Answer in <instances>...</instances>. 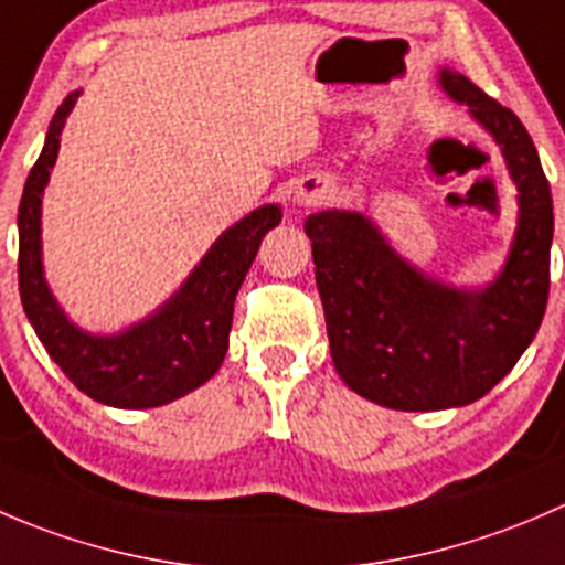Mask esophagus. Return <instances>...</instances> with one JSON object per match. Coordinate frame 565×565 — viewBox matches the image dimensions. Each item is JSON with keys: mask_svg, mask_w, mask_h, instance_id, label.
<instances>
[{"mask_svg": "<svg viewBox=\"0 0 565 565\" xmlns=\"http://www.w3.org/2000/svg\"><path fill=\"white\" fill-rule=\"evenodd\" d=\"M332 183L327 181H307L305 186L299 189V194H296V200H299L301 205H323L332 200Z\"/></svg>", "mask_w": 565, "mask_h": 565, "instance_id": "34e87169", "label": "esophagus"}]
</instances>
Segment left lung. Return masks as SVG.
Instances as JSON below:
<instances>
[{
    "mask_svg": "<svg viewBox=\"0 0 565 565\" xmlns=\"http://www.w3.org/2000/svg\"><path fill=\"white\" fill-rule=\"evenodd\" d=\"M443 87L502 145L519 186L516 242L494 285L465 294L426 280L362 214L321 211L305 222L340 379L401 412L483 398L535 338L550 296L552 192L527 128L467 76L445 71Z\"/></svg>",
    "mask_w": 565,
    "mask_h": 565,
    "instance_id": "1",
    "label": "left lung"
}]
</instances>
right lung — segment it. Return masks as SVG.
<instances>
[{
    "label": "right lung",
    "instance_id": "add662e5",
    "mask_svg": "<svg viewBox=\"0 0 565 565\" xmlns=\"http://www.w3.org/2000/svg\"><path fill=\"white\" fill-rule=\"evenodd\" d=\"M79 93H71L49 126L46 145L24 183L19 205V290L32 329L49 356L85 395L120 409L170 404L209 382L222 365L233 323V301L258 255L260 242L282 211L264 205L222 233L186 285L139 327L117 338H93L76 329L43 282L41 194L60 150L65 117Z\"/></svg>",
    "mask_w": 565,
    "mask_h": 565
}]
</instances>
